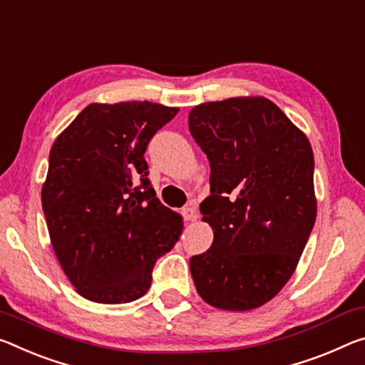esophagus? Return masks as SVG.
I'll return each instance as SVG.
<instances>
[{
    "label": "esophagus",
    "instance_id": "34e87169",
    "mask_svg": "<svg viewBox=\"0 0 365 365\" xmlns=\"http://www.w3.org/2000/svg\"><path fill=\"white\" fill-rule=\"evenodd\" d=\"M182 214H183L185 221H188V222H193V221H196V219H198V214H196V210H195L193 206L183 207Z\"/></svg>",
    "mask_w": 365,
    "mask_h": 365
}]
</instances>
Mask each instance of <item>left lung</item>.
Wrapping results in <instances>:
<instances>
[{
	"label": "left lung",
	"mask_w": 365,
	"mask_h": 365,
	"mask_svg": "<svg viewBox=\"0 0 365 365\" xmlns=\"http://www.w3.org/2000/svg\"><path fill=\"white\" fill-rule=\"evenodd\" d=\"M188 126L211 165L200 210L214 239L190 259L196 291L216 309L262 307L291 279L315 224L310 143L262 96L200 103Z\"/></svg>",
	"instance_id": "1"
}]
</instances>
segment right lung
<instances>
[{
    "label": "right lung",
    "instance_id": "1",
    "mask_svg": "<svg viewBox=\"0 0 365 365\" xmlns=\"http://www.w3.org/2000/svg\"><path fill=\"white\" fill-rule=\"evenodd\" d=\"M178 112L153 102L89 103L50 149L42 207L51 247L76 292L97 304L143 297L183 219L155 198L148 143Z\"/></svg>",
    "mask_w": 365,
    "mask_h": 365
}]
</instances>
